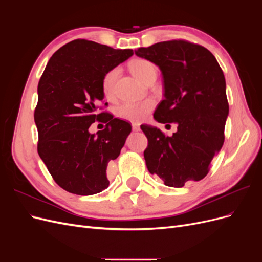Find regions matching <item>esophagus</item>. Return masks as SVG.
<instances>
[{"mask_svg":"<svg viewBox=\"0 0 262 262\" xmlns=\"http://www.w3.org/2000/svg\"><path fill=\"white\" fill-rule=\"evenodd\" d=\"M132 129H133V131H140V125H139V123L133 122V123H132Z\"/></svg>","mask_w":262,"mask_h":262,"instance_id":"obj_1","label":"esophagus"}]
</instances>
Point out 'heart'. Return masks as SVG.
Wrapping results in <instances>:
<instances>
[{"mask_svg": "<svg viewBox=\"0 0 262 262\" xmlns=\"http://www.w3.org/2000/svg\"><path fill=\"white\" fill-rule=\"evenodd\" d=\"M130 70L133 75L140 81L146 83L149 77L157 74L155 66L152 62L145 59H137L130 63ZM119 75V69L115 68L104 75L101 82L102 93L105 97L110 99L115 95V85ZM154 102L152 100H144V101H125L120 106H118L116 110V115L124 119V120L139 122L147 116V114L152 110Z\"/></svg>", "mask_w": 262, "mask_h": 262, "instance_id": "b5f03b06", "label": "heart"}]
</instances>
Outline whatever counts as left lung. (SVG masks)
<instances>
[{"label": "left lung", "mask_w": 262, "mask_h": 262, "mask_svg": "<svg viewBox=\"0 0 262 262\" xmlns=\"http://www.w3.org/2000/svg\"><path fill=\"white\" fill-rule=\"evenodd\" d=\"M136 54L162 71L164 99L154 119L177 124L171 137L141 125L148 141L144 150L148 171L175 188L203 179L225 139L228 101L223 71L207 48L180 39L139 48Z\"/></svg>", "instance_id": "8db88e82"}]
</instances>
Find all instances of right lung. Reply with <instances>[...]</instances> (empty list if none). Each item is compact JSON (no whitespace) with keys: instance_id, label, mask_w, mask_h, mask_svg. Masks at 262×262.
Here are the masks:
<instances>
[{"instance_id":"obj_1","label":"right lung","mask_w":262,"mask_h":262,"mask_svg":"<svg viewBox=\"0 0 262 262\" xmlns=\"http://www.w3.org/2000/svg\"><path fill=\"white\" fill-rule=\"evenodd\" d=\"M132 54L131 49L76 39L54 52L43 71L34 114L37 149L53 180L68 192L91 195L109 186L108 163L120 154L131 124L98 114L101 82ZM95 121L105 122L106 128L91 135Z\"/></svg>"}]
</instances>
